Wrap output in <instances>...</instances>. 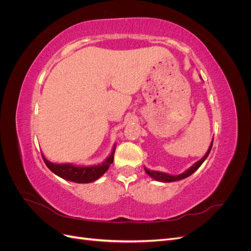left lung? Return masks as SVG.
<instances>
[{
	"label": "left lung",
	"instance_id": "8db88e82",
	"mask_svg": "<svg viewBox=\"0 0 251 251\" xmlns=\"http://www.w3.org/2000/svg\"><path fill=\"white\" fill-rule=\"evenodd\" d=\"M212 142H214V140L211 141L210 146H209V149L207 150L206 154H205L202 159H200L199 161H197L193 166H191L188 170H186L185 172H183L180 175H176V176H174V175H170V174H166V173H162V172H158V171H150L149 169L144 168V170H146V173L149 175V176L151 178H153L157 181H160V182H174V181H179V180H182V179H185L187 177L191 176V175L193 173H195L197 170H198L201 164L205 161V159H206L210 153V150H211V147H212Z\"/></svg>",
	"mask_w": 251,
	"mask_h": 251
}]
</instances>
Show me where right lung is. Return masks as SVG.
Instances as JSON below:
<instances>
[{
    "label": "right lung",
    "instance_id": "add662e5",
    "mask_svg": "<svg viewBox=\"0 0 251 251\" xmlns=\"http://www.w3.org/2000/svg\"><path fill=\"white\" fill-rule=\"evenodd\" d=\"M115 144L112 149L110 156L105 160L97 165L91 166H79L72 163H52L48 161L46 158L43 156L45 163L48 166V169L57 175L58 177L63 178L68 181L76 182V183H90L97 179H100L102 175L107 172L110 165L114 160V153H115Z\"/></svg>",
    "mask_w": 251,
    "mask_h": 251
}]
</instances>
